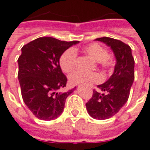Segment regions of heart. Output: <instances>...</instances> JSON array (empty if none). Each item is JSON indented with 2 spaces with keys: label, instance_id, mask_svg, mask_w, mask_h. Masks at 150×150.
<instances>
[{
  "label": "heart",
  "instance_id": "1",
  "mask_svg": "<svg viewBox=\"0 0 150 150\" xmlns=\"http://www.w3.org/2000/svg\"><path fill=\"white\" fill-rule=\"evenodd\" d=\"M88 55L98 61L104 70H110L115 65V59L108 54L107 49L99 43H91L83 48ZM77 59V51L75 48H69L62 53L59 59V65L62 71L70 72L75 67ZM103 77L98 72L75 71L69 75V82L72 85H90L100 83Z\"/></svg>",
  "mask_w": 150,
  "mask_h": 150
}]
</instances>
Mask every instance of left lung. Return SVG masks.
<instances>
[{
	"label": "left lung",
	"mask_w": 150,
	"mask_h": 150,
	"mask_svg": "<svg viewBox=\"0 0 150 150\" xmlns=\"http://www.w3.org/2000/svg\"><path fill=\"white\" fill-rule=\"evenodd\" d=\"M96 40L110 46L116 63L109 79L97 86L102 92L93 90V95L86 104V108L91 117L106 120L116 115L128 101L134 80V59L130 46L120 40L108 37Z\"/></svg>",
	"instance_id": "left-lung-1"
}]
</instances>
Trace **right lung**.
<instances>
[{"instance_id":"add662e5","label":"right lung","mask_w":150,"mask_h":150,"mask_svg":"<svg viewBox=\"0 0 150 150\" xmlns=\"http://www.w3.org/2000/svg\"><path fill=\"white\" fill-rule=\"evenodd\" d=\"M78 41L66 42L42 37L24 45L18 59V77L23 101L37 118L51 120L61 115L66 99L75 88L59 92L67 82L60 56Z\"/></svg>"}]
</instances>
